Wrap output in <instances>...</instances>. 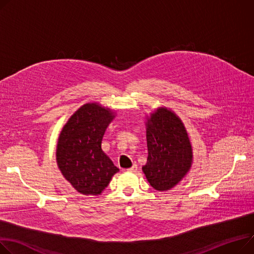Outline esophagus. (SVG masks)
Returning <instances> with one entry per match:
<instances>
[{"instance_id":"esophagus-1","label":"esophagus","mask_w":254,"mask_h":254,"mask_svg":"<svg viewBox=\"0 0 254 254\" xmlns=\"http://www.w3.org/2000/svg\"><path fill=\"white\" fill-rule=\"evenodd\" d=\"M137 170H138V165H137L136 163H133L129 168H127V172H128V173H134V172H137Z\"/></svg>"}]
</instances>
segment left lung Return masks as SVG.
Segmentation results:
<instances>
[{"instance_id":"left-lung-1","label":"left lung","mask_w":254,"mask_h":254,"mask_svg":"<svg viewBox=\"0 0 254 254\" xmlns=\"http://www.w3.org/2000/svg\"><path fill=\"white\" fill-rule=\"evenodd\" d=\"M147 162L142 171L155 190L173 189L193 163V149L181 118L170 108L158 107L146 116Z\"/></svg>"}]
</instances>
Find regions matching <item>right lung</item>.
Returning <instances> with one entry per match:
<instances>
[{
  "instance_id": "1",
  "label": "right lung",
  "mask_w": 254,
  "mask_h": 254,
  "mask_svg": "<svg viewBox=\"0 0 254 254\" xmlns=\"http://www.w3.org/2000/svg\"><path fill=\"white\" fill-rule=\"evenodd\" d=\"M115 111L90 102L79 107L60 131L56 160L59 171L82 195H100L120 172L101 148Z\"/></svg>"
}]
</instances>
